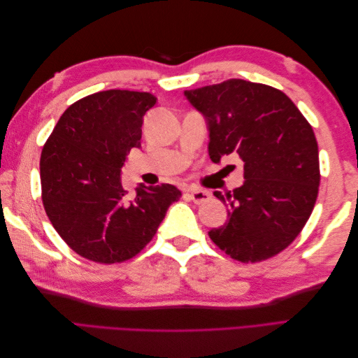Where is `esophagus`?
I'll return each mask as SVG.
<instances>
[{
	"label": "esophagus",
	"mask_w": 358,
	"mask_h": 358,
	"mask_svg": "<svg viewBox=\"0 0 358 358\" xmlns=\"http://www.w3.org/2000/svg\"><path fill=\"white\" fill-rule=\"evenodd\" d=\"M187 192H188L189 199L196 204H203V203L210 200V192L209 191H204V189H188Z\"/></svg>",
	"instance_id": "1"
}]
</instances>
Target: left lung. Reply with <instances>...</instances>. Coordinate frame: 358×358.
I'll return each mask as SVG.
<instances>
[{"mask_svg": "<svg viewBox=\"0 0 358 358\" xmlns=\"http://www.w3.org/2000/svg\"><path fill=\"white\" fill-rule=\"evenodd\" d=\"M209 131V157L243 161V185L215 191L229 220L209 231L227 255L242 263L285 249L305 227L320 187L318 143L309 122L288 96L268 85L230 79L185 91Z\"/></svg>", "mask_w": 358, "mask_h": 358, "instance_id": "8db88e82", "label": "left lung"}]
</instances>
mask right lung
<instances>
[{
	"label": "right lung",
	"mask_w": 358,
	"mask_h": 358,
	"mask_svg": "<svg viewBox=\"0 0 358 358\" xmlns=\"http://www.w3.org/2000/svg\"><path fill=\"white\" fill-rule=\"evenodd\" d=\"M149 92L109 90L76 101L62 113L41 150V199L53 225L74 252L95 263L133 258L152 241L180 191L170 183L122 185L127 155L140 148Z\"/></svg>",
	"instance_id": "add662e5"
}]
</instances>
